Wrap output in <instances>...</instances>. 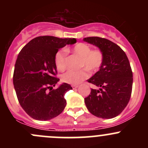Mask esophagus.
<instances>
[{"label":"esophagus","instance_id":"esophagus-1","mask_svg":"<svg viewBox=\"0 0 148 148\" xmlns=\"http://www.w3.org/2000/svg\"><path fill=\"white\" fill-rule=\"evenodd\" d=\"M78 86H79V85H71V87H72L73 89H77Z\"/></svg>","mask_w":148,"mask_h":148}]
</instances>
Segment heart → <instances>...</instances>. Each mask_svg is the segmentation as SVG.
Masks as SVG:
<instances>
[{
    "label": "heart",
    "instance_id": "obj_1",
    "mask_svg": "<svg viewBox=\"0 0 148 148\" xmlns=\"http://www.w3.org/2000/svg\"><path fill=\"white\" fill-rule=\"evenodd\" d=\"M72 51L82 57L79 66L83 67L79 71H68L62 74L61 79L63 82L77 85L89 77L87 70L96 72L102 66L104 62V53L100 49H91L88 44L79 43L73 47ZM54 64L59 71H63L66 67V54L64 50H59L54 56Z\"/></svg>",
    "mask_w": 148,
    "mask_h": 148
}]
</instances>
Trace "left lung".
<instances>
[{
	"label": "left lung",
	"instance_id": "1",
	"mask_svg": "<svg viewBox=\"0 0 148 148\" xmlns=\"http://www.w3.org/2000/svg\"><path fill=\"white\" fill-rule=\"evenodd\" d=\"M83 40L97 46L104 53L102 66L88 79L99 89H92L84 98L86 108L100 118L117 117L127 105L132 94L133 78L127 56L120 46L106 38L95 36Z\"/></svg>",
	"mask_w": 148,
	"mask_h": 148
}]
</instances>
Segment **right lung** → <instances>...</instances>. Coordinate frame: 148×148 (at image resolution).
Here are the masks:
<instances>
[{
	"label": "right lung",
	"mask_w": 148,
	"mask_h": 148,
	"mask_svg": "<svg viewBox=\"0 0 148 148\" xmlns=\"http://www.w3.org/2000/svg\"><path fill=\"white\" fill-rule=\"evenodd\" d=\"M76 42V38L38 36L30 41L18 55L13 85L19 104L34 120H49L64 110V95L72 87L64 83L53 89L59 81L56 77L54 56L59 49Z\"/></svg>",
	"instance_id": "obj_1"
}]
</instances>
